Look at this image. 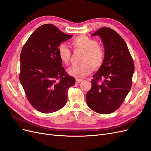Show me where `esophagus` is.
<instances>
[{"instance_id": "1", "label": "esophagus", "mask_w": 151, "mask_h": 151, "mask_svg": "<svg viewBox=\"0 0 151 151\" xmlns=\"http://www.w3.org/2000/svg\"><path fill=\"white\" fill-rule=\"evenodd\" d=\"M83 81V79H76V83L77 84H79L81 82Z\"/></svg>"}]
</instances>
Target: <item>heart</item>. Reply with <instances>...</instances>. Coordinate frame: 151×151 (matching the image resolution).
I'll return each mask as SVG.
<instances>
[{"mask_svg": "<svg viewBox=\"0 0 151 151\" xmlns=\"http://www.w3.org/2000/svg\"><path fill=\"white\" fill-rule=\"evenodd\" d=\"M74 48L83 52L80 65H74L68 68V74L77 78H81L90 74L93 68H98L103 64L104 53L103 48L98 45L96 40L89 38L86 35H79L71 41ZM58 55L62 62L67 63L70 60L71 52L70 49L64 43L58 47Z\"/></svg>", "mask_w": 151, "mask_h": 151, "instance_id": "b5f03b06", "label": "heart"}]
</instances>
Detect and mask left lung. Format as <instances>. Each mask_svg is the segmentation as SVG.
Segmentation results:
<instances>
[{
    "label": "left lung",
    "mask_w": 151,
    "mask_h": 151,
    "mask_svg": "<svg viewBox=\"0 0 151 151\" xmlns=\"http://www.w3.org/2000/svg\"><path fill=\"white\" fill-rule=\"evenodd\" d=\"M104 47L102 65L93 76L92 87L86 94L88 106L100 114L116 111L129 93L134 72V63L125 42L115 31L103 27L94 33ZM103 79L100 84L98 81Z\"/></svg>",
    "instance_id": "8db88e82"
}]
</instances>
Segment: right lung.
Wrapping results in <instances>:
<instances>
[{"instance_id": "right-lung-1", "label": "right lung", "mask_w": 151, "mask_h": 151, "mask_svg": "<svg viewBox=\"0 0 151 151\" xmlns=\"http://www.w3.org/2000/svg\"><path fill=\"white\" fill-rule=\"evenodd\" d=\"M72 36L52 24H43L31 34L22 49L19 81L29 102L40 112L62 108L68 88L75 84L76 79L67 74L58 55L59 45Z\"/></svg>"}]
</instances>
